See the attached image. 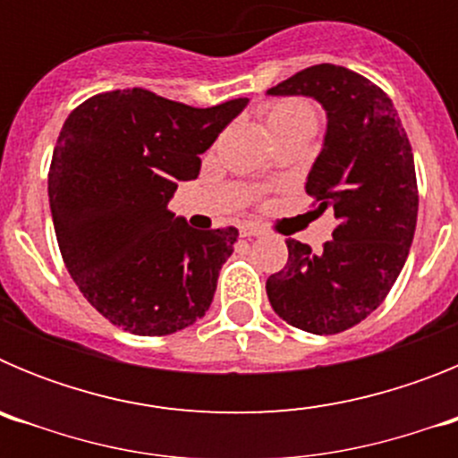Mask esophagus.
Returning <instances> with one entry per match:
<instances>
[{
  "label": "esophagus",
  "instance_id": "obj_1",
  "mask_svg": "<svg viewBox=\"0 0 458 458\" xmlns=\"http://www.w3.org/2000/svg\"><path fill=\"white\" fill-rule=\"evenodd\" d=\"M261 233H264V232H261V229H259V226H254V225H245L241 229L242 238H254V236H261Z\"/></svg>",
  "mask_w": 458,
  "mask_h": 458
}]
</instances>
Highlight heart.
<instances>
[{
  "mask_svg": "<svg viewBox=\"0 0 458 458\" xmlns=\"http://www.w3.org/2000/svg\"><path fill=\"white\" fill-rule=\"evenodd\" d=\"M266 123L275 137L282 132L295 131V128H314L317 125V112L305 100H277L270 103L264 112Z\"/></svg>",
  "mask_w": 458,
  "mask_h": 458,
  "instance_id": "1",
  "label": "heart"
}]
</instances>
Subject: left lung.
I'll list each match as a JSON object with an SVG mask.
<instances>
[{
  "instance_id": "1",
  "label": "left lung",
  "mask_w": 458,
  "mask_h": 458,
  "mask_svg": "<svg viewBox=\"0 0 458 458\" xmlns=\"http://www.w3.org/2000/svg\"><path fill=\"white\" fill-rule=\"evenodd\" d=\"M268 96H305L326 109L321 153L305 190L339 225L321 254L286 238L289 261L270 275L275 314L311 335H337L386 301L406 264L418 225V181L394 105L349 68L318 64Z\"/></svg>"
}]
</instances>
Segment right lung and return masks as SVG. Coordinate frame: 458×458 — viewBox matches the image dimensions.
Listing matches in <instances>:
<instances>
[{
    "instance_id": "right-lung-1",
    "label": "right lung",
    "mask_w": 458,
    "mask_h": 458,
    "mask_svg": "<svg viewBox=\"0 0 458 458\" xmlns=\"http://www.w3.org/2000/svg\"><path fill=\"white\" fill-rule=\"evenodd\" d=\"M248 103L119 89L68 114L47 176L56 241L84 298L125 333L163 337L208 311L238 229H192L169 201Z\"/></svg>"
}]
</instances>
